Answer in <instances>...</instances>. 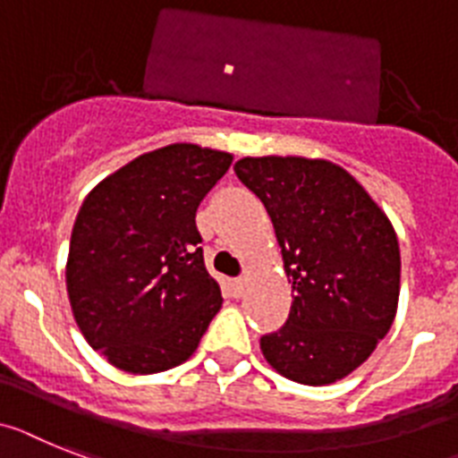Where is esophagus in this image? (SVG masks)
<instances>
[{
	"label": "esophagus",
	"instance_id": "obj_1",
	"mask_svg": "<svg viewBox=\"0 0 458 458\" xmlns=\"http://www.w3.org/2000/svg\"><path fill=\"white\" fill-rule=\"evenodd\" d=\"M233 286H235V293L242 295V293H244V291H247L249 279H247V276H240V279H235V282H233Z\"/></svg>",
	"mask_w": 458,
	"mask_h": 458
}]
</instances>
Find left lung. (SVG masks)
Here are the masks:
<instances>
[{"mask_svg": "<svg viewBox=\"0 0 458 458\" xmlns=\"http://www.w3.org/2000/svg\"><path fill=\"white\" fill-rule=\"evenodd\" d=\"M235 174L263 202L293 288L286 324L260 337L265 360L307 386L347 377L398 312L394 223L344 167L324 157L247 156Z\"/></svg>", "mask_w": 458, "mask_h": 458, "instance_id": "obj_1", "label": "left lung"}]
</instances>
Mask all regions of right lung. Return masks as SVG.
Here are the masks:
<instances>
[{
    "label": "right lung",
    "instance_id": "right-lung-1",
    "mask_svg": "<svg viewBox=\"0 0 458 458\" xmlns=\"http://www.w3.org/2000/svg\"><path fill=\"white\" fill-rule=\"evenodd\" d=\"M233 153L170 144L92 188L67 256V295L86 342L111 366L156 375L188 360L221 310L195 211Z\"/></svg>",
    "mask_w": 458,
    "mask_h": 458
}]
</instances>
